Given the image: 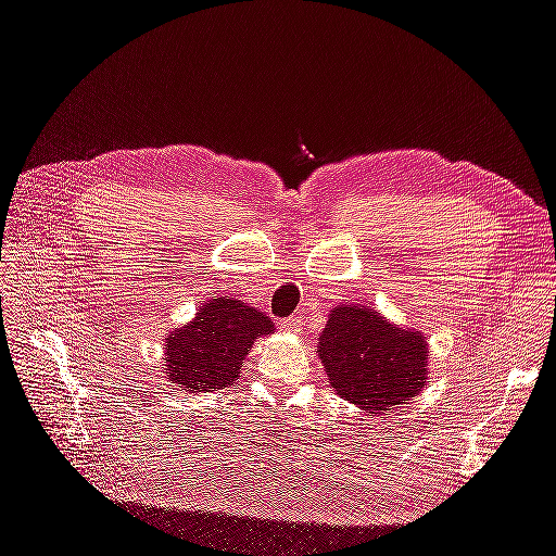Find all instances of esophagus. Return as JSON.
Wrapping results in <instances>:
<instances>
[{"mask_svg":"<svg viewBox=\"0 0 556 556\" xmlns=\"http://www.w3.org/2000/svg\"><path fill=\"white\" fill-rule=\"evenodd\" d=\"M301 327H304V319H301V315H292L280 323V329H285V331H301Z\"/></svg>","mask_w":556,"mask_h":556,"instance_id":"1","label":"esophagus"}]
</instances>
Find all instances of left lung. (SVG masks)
Returning a JSON list of instances; mask_svg holds the SVG:
<instances>
[{"mask_svg": "<svg viewBox=\"0 0 556 556\" xmlns=\"http://www.w3.org/2000/svg\"><path fill=\"white\" fill-rule=\"evenodd\" d=\"M317 352L336 394L366 410H392L429 374L425 336L387 325L366 306L333 308Z\"/></svg>", "mask_w": 556, "mask_h": 556, "instance_id": "obj_1", "label": "left lung"}]
</instances>
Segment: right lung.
Segmentation results:
<instances>
[{"instance_id": "right-lung-1", "label": "right lung", "mask_w": 556, "mask_h": 556, "mask_svg": "<svg viewBox=\"0 0 556 556\" xmlns=\"http://www.w3.org/2000/svg\"><path fill=\"white\" fill-rule=\"evenodd\" d=\"M274 323L233 296H217L201 306L197 319L166 339V374L188 392H211L233 384L248 348L271 333Z\"/></svg>"}]
</instances>
